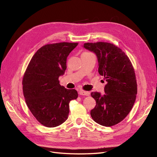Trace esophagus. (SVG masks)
Returning a JSON list of instances; mask_svg holds the SVG:
<instances>
[{
	"instance_id": "1",
	"label": "esophagus",
	"mask_w": 157,
	"mask_h": 157,
	"mask_svg": "<svg viewBox=\"0 0 157 157\" xmlns=\"http://www.w3.org/2000/svg\"><path fill=\"white\" fill-rule=\"evenodd\" d=\"M79 93L80 95H82V96H89V94H90V93L88 92L84 91V90H80Z\"/></svg>"
}]
</instances>
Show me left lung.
Segmentation results:
<instances>
[{
	"label": "left lung",
	"instance_id": "8db88e82",
	"mask_svg": "<svg viewBox=\"0 0 157 157\" xmlns=\"http://www.w3.org/2000/svg\"><path fill=\"white\" fill-rule=\"evenodd\" d=\"M83 47L96 54L98 72L107 82L105 94L91 93L96 105L90 115L99 124L115 125L128 115L136 101L137 83L134 67L124 52L113 44L87 42Z\"/></svg>",
	"mask_w": 157,
	"mask_h": 157
}]
</instances>
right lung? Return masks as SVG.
<instances>
[{"mask_svg":"<svg viewBox=\"0 0 157 157\" xmlns=\"http://www.w3.org/2000/svg\"><path fill=\"white\" fill-rule=\"evenodd\" d=\"M78 43L59 42L44 45L33 56L23 78L27 105L44 126H58L67 119L69 102L78 98L75 90L61 86L67 56Z\"/></svg>","mask_w":157,"mask_h":157,"instance_id":"1","label":"right lung"}]
</instances>
